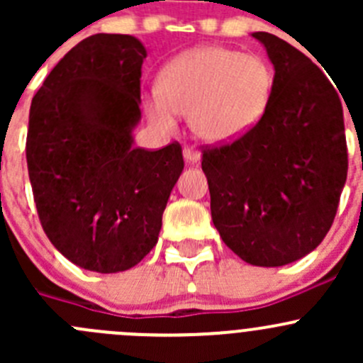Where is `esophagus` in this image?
Instances as JSON below:
<instances>
[{"label": "esophagus", "mask_w": 363, "mask_h": 363, "mask_svg": "<svg viewBox=\"0 0 363 363\" xmlns=\"http://www.w3.org/2000/svg\"><path fill=\"white\" fill-rule=\"evenodd\" d=\"M182 155H184V160L188 161V163H199L200 161V152L193 147H184Z\"/></svg>", "instance_id": "34e87169"}]
</instances>
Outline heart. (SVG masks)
<instances>
[{"label":"heart","instance_id":"b5f03b06","mask_svg":"<svg viewBox=\"0 0 363 363\" xmlns=\"http://www.w3.org/2000/svg\"><path fill=\"white\" fill-rule=\"evenodd\" d=\"M274 72L263 57L207 45L191 49L163 68L160 87L145 96L149 119L163 131L189 116L191 130L211 144L235 140L269 107Z\"/></svg>","mask_w":363,"mask_h":363}]
</instances>
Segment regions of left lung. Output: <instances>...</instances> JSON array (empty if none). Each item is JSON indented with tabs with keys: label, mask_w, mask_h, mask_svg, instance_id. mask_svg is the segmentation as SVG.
I'll return each mask as SVG.
<instances>
[{
	"label": "left lung",
	"mask_w": 363,
	"mask_h": 363,
	"mask_svg": "<svg viewBox=\"0 0 363 363\" xmlns=\"http://www.w3.org/2000/svg\"><path fill=\"white\" fill-rule=\"evenodd\" d=\"M272 61L262 119L242 137L205 145L202 170L223 242L244 262L281 267L320 246L347 175L339 93L321 68L284 40L252 33Z\"/></svg>",
	"instance_id": "1"
}]
</instances>
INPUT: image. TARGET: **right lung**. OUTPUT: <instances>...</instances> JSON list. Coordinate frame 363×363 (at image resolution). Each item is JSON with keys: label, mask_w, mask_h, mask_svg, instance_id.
I'll list each match as a JSON object with an SVG mask.
<instances>
[{"label": "right lung", "mask_w": 363, "mask_h": 363, "mask_svg": "<svg viewBox=\"0 0 363 363\" xmlns=\"http://www.w3.org/2000/svg\"><path fill=\"white\" fill-rule=\"evenodd\" d=\"M144 60L135 36H89L52 68L29 108L26 160L42 228L93 272L128 270L151 252L184 168L179 142L131 145Z\"/></svg>", "instance_id": "add662e5"}]
</instances>
